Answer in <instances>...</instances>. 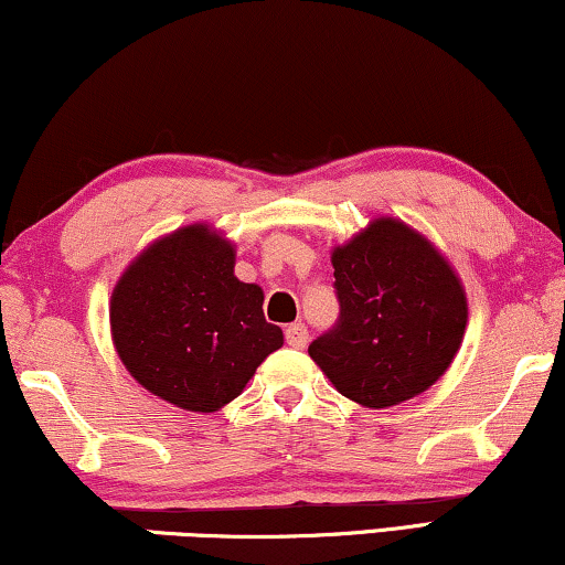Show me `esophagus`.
I'll return each mask as SVG.
<instances>
[{
    "mask_svg": "<svg viewBox=\"0 0 565 565\" xmlns=\"http://www.w3.org/2000/svg\"><path fill=\"white\" fill-rule=\"evenodd\" d=\"M285 342L290 347H296V350H303L306 342H308V329L303 323H290L288 329H285Z\"/></svg>",
    "mask_w": 565,
    "mask_h": 565,
    "instance_id": "esophagus-1",
    "label": "esophagus"
}]
</instances>
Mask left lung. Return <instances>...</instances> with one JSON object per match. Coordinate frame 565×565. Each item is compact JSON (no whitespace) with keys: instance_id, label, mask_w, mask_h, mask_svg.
I'll list each match as a JSON object with an SVG mask.
<instances>
[{"instance_id":"1","label":"left lung","mask_w":565,"mask_h":565,"mask_svg":"<svg viewBox=\"0 0 565 565\" xmlns=\"http://www.w3.org/2000/svg\"><path fill=\"white\" fill-rule=\"evenodd\" d=\"M331 265L342 316L308 347L321 373L365 408L431 388L468 327L466 288L445 254L408 223L377 215L331 249Z\"/></svg>"}]
</instances>
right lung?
Masks as SVG:
<instances>
[{
  "label": "right lung",
  "mask_w": 565,
  "mask_h": 565,
  "mask_svg": "<svg viewBox=\"0 0 565 565\" xmlns=\"http://www.w3.org/2000/svg\"><path fill=\"white\" fill-rule=\"evenodd\" d=\"M236 244L211 223L157 238L110 298L115 352L136 383L184 412L213 414L282 347L259 285L234 275Z\"/></svg>",
  "instance_id": "1"
}]
</instances>
